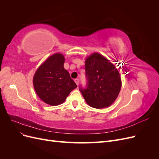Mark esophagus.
Returning a JSON list of instances; mask_svg holds the SVG:
<instances>
[{"label":"esophagus","mask_w":159,"mask_h":159,"mask_svg":"<svg viewBox=\"0 0 159 159\" xmlns=\"http://www.w3.org/2000/svg\"><path fill=\"white\" fill-rule=\"evenodd\" d=\"M74 81H75V84H77V85H79V83H80V80H79V79H75V80H74Z\"/></svg>","instance_id":"obj_1"}]
</instances>
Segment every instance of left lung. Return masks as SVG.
Here are the masks:
<instances>
[{"mask_svg":"<svg viewBox=\"0 0 159 159\" xmlns=\"http://www.w3.org/2000/svg\"><path fill=\"white\" fill-rule=\"evenodd\" d=\"M86 88L79 89L89 106L107 107L116 99L121 88L119 72L113 64L98 53L85 60Z\"/></svg>","mask_w":159,"mask_h":159,"instance_id":"1","label":"left lung"}]
</instances>
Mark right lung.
Listing matches in <instances>:
<instances>
[{
  "label": "right lung",
  "mask_w": 159,
  "mask_h": 159,
  "mask_svg": "<svg viewBox=\"0 0 159 159\" xmlns=\"http://www.w3.org/2000/svg\"><path fill=\"white\" fill-rule=\"evenodd\" d=\"M64 61L61 54L52 55L39 67L34 76V87L38 97L50 105L63 103L77 88L69 72L64 68Z\"/></svg>",
  "instance_id": "right-lung-1"
}]
</instances>
